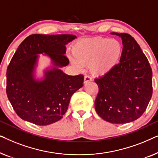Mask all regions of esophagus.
<instances>
[{
	"mask_svg": "<svg viewBox=\"0 0 158 158\" xmlns=\"http://www.w3.org/2000/svg\"><path fill=\"white\" fill-rule=\"evenodd\" d=\"M92 79L91 77L88 76V75H85V77H84V83H86L87 82H89V81H91Z\"/></svg>",
	"mask_w": 158,
	"mask_h": 158,
	"instance_id": "esophagus-1",
	"label": "esophagus"
}]
</instances>
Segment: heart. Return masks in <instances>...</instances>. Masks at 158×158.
I'll list each match as a JSON object with an SVG mask.
<instances>
[{"mask_svg": "<svg viewBox=\"0 0 158 158\" xmlns=\"http://www.w3.org/2000/svg\"><path fill=\"white\" fill-rule=\"evenodd\" d=\"M71 62L81 70L88 65L90 73L96 77L109 74L119 64L123 46L116 39L95 37L83 39L75 44Z\"/></svg>", "mask_w": 158, "mask_h": 158, "instance_id": "obj_1", "label": "heart"}]
</instances>
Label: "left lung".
Segmentation results:
<instances>
[{"instance_id": "obj_1", "label": "left lung", "mask_w": 158, "mask_h": 158, "mask_svg": "<svg viewBox=\"0 0 158 158\" xmlns=\"http://www.w3.org/2000/svg\"><path fill=\"white\" fill-rule=\"evenodd\" d=\"M122 39L120 63L109 74L95 79L98 94L95 101L97 114L112 124H126L145 111L152 94V73L139 45L126 33H111Z\"/></svg>"}]
</instances>
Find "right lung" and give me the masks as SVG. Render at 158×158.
I'll return each instance as SVG.
<instances>
[{"label":"right lung","mask_w":158,"mask_h":158,"mask_svg":"<svg viewBox=\"0 0 158 158\" xmlns=\"http://www.w3.org/2000/svg\"><path fill=\"white\" fill-rule=\"evenodd\" d=\"M72 34H31L19 45L6 73V93L14 111L23 120L46 126L62 118L71 96L83 85V75H68L61 69L68 65L66 45ZM51 59V65L38 77L39 54Z\"/></svg>","instance_id":"1"}]
</instances>
